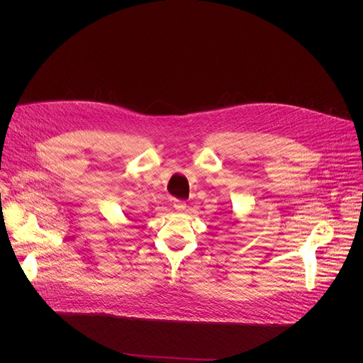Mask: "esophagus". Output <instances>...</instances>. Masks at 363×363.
I'll return each instance as SVG.
<instances>
[{
  "label": "esophagus",
  "instance_id": "1",
  "mask_svg": "<svg viewBox=\"0 0 363 363\" xmlns=\"http://www.w3.org/2000/svg\"><path fill=\"white\" fill-rule=\"evenodd\" d=\"M174 208H175L177 211H184V210L186 208V203H185V201L175 199V201H174Z\"/></svg>",
  "mask_w": 363,
  "mask_h": 363
}]
</instances>
